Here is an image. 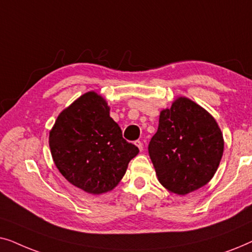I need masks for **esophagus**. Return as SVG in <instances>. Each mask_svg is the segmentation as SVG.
I'll return each mask as SVG.
<instances>
[{
    "label": "esophagus",
    "mask_w": 252,
    "mask_h": 252,
    "mask_svg": "<svg viewBox=\"0 0 252 252\" xmlns=\"http://www.w3.org/2000/svg\"><path fill=\"white\" fill-rule=\"evenodd\" d=\"M135 146H136L137 148H139V150H140V151H142V150H143V143L141 142L140 140L135 141Z\"/></svg>",
    "instance_id": "1"
}]
</instances>
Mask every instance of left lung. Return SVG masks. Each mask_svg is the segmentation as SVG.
<instances>
[{"mask_svg": "<svg viewBox=\"0 0 252 252\" xmlns=\"http://www.w3.org/2000/svg\"><path fill=\"white\" fill-rule=\"evenodd\" d=\"M148 149L161 186L170 192L187 195L213 178L223 154V137L204 108L181 96L160 111Z\"/></svg>", "mask_w": 252, "mask_h": 252, "instance_id": "obj_1", "label": "left lung"}]
</instances>
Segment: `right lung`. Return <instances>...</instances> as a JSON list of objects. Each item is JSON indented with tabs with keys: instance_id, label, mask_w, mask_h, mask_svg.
Returning a JSON list of instances; mask_svg holds the SVG:
<instances>
[{
	"instance_id": "obj_1",
	"label": "right lung",
	"mask_w": 252,
	"mask_h": 252,
	"mask_svg": "<svg viewBox=\"0 0 252 252\" xmlns=\"http://www.w3.org/2000/svg\"><path fill=\"white\" fill-rule=\"evenodd\" d=\"M49 147L62 175L93 195L112 190L139 154L110 117L105 98L93 91L58 115L49 132Z\"/></svg>"
}]
</instances>
